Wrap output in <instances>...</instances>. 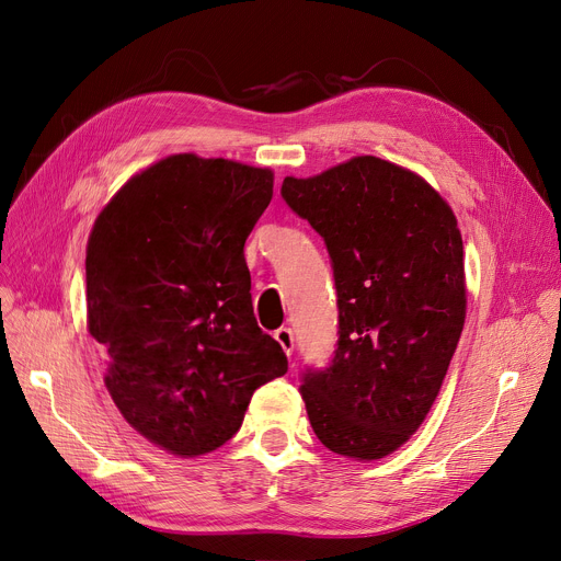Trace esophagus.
Segmentation results:
<instances>
[{
    "label": "esophagus",
    "mask_w": 561,
    "mask_h": 561,
    "mask_svg": "<svg viewBox=\"0 0 561 561\" xmlns=\"http://www.w3.org/2000/svg\"><path fill=\"white\" fill-rule=\"evenodd\" d=\"M275 341L282 345V350L290 357L293 355V347H296V336H293L290 328H279L275 330Z\"/></svg>",
    "instance_id": "34e87169"
}]
</instances>
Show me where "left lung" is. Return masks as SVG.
<instances>
[{
	"instance_id": "1",
	"label": "left lung",
	"mask_w": 561,
	"mask_h": 561,
	"mask_svg": "<svg viewBox=\"0 0 561 561\" xmlns=\"http://www.w3.org/2000/svg\"><path fill=\"white\" fill-rule=\"evenodd\" d=\"M282 197L325 241L339 298L334 357L302 373L311 427L336 455L381 459L430 414L463 330L457 218L423 176L377 157L286 176Z\"/></svg>"
}]
</instances>
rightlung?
<instances>
[{"instance_id": "right-lung-1", "label": "right lung", "mask_w": 561, "mask_h": 561, "mask_svg": "<svg viewBox=\"0 0 561 561\" xmlns=\"http://www.w3.org/2000/svg\"><path fill=\"white\" fill-rule=\"evenodd\" d=\"M273 172L168 157L115 193L85 250L88 332L106 389L159 448L195 457L239 432L252 393L288 370L254 318L243 248Z\"/></svg>"}]
</instances>
